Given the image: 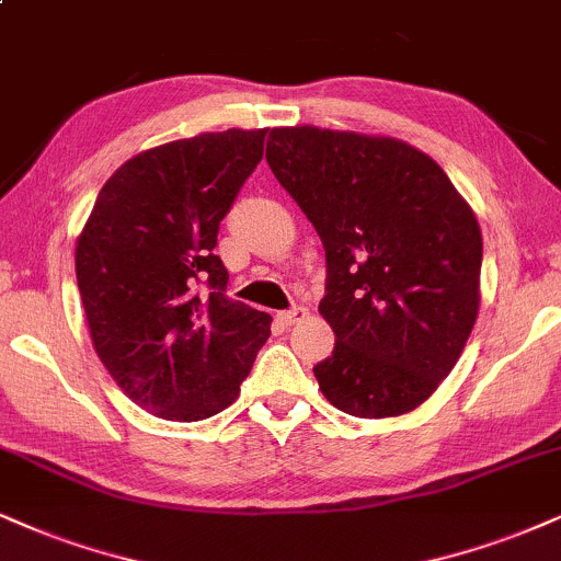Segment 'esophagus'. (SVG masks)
I'll return each mask as SVG.
<instances>
[{"mask_svg": "<svg viewBox=\"0 0 561 561\" xmlns=\"http://www.w3.org/2000/svg\"><path fill=\"white\" fill-rule=\"evenodd\" d=\"M307 309L304 307H294V309H286V312H280L278 314V320L283 322V324H296V322H301V320H307Z\"/></svg>", "mask_w": 561, "mask_h": 561, "instance_id": "esophagus-1", "label": "esophagus"}]
</instances>
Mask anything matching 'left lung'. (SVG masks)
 Listing matches in <instances>:
<instances>
[{"mask_svg": "<svg viewBox=\"0 0 561 561\" xmlns=\"http://www.w3.org/2000/svg\"><path fill=\"white\" fill-rule=\"evenodd\" d=\"M267 165L320 233V314L333 356L322 396L358 419L419 408L466 348L481 304L483 239L442 165L398 137L273 127Z\"/></svg>", "mask_w": 561, "mask_h": 561, "instance_id": "8db88e82", "label": "left lung"}]
</instances>
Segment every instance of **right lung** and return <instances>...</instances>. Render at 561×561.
<instances>
[{"instance_id":"right-lung-1","label":"right lung","mask_w":561,"mask_h":561,"mask_svg":"<svg viewBox=\"0 0 561 561\" xmlns=\"http://www.w3.org/2000/svg\"><path fill=\"white\" fill-rule=\"evenodd\" d=\"M265 135L226 129L142 150L103 184L78 237L95 354L158 419L203 421L231 405L270 337L273 317L228 299L213 254Z\"/></svg>"}]
</instances>
